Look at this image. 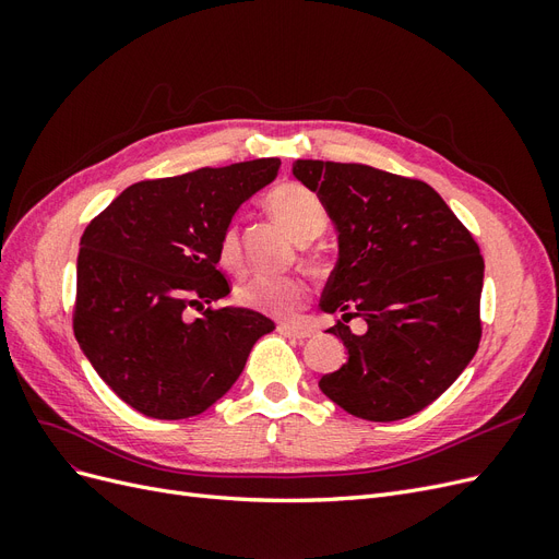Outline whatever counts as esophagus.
<instances>
[{"label":"esophagus","mask_w":559,"mask_h":559,"mask_svg":"<svg viewBox=\"0 0 559 559\" xmlns=\"http://www.w3.org/2000/svg\"><path fill=\"white\" fill-rule=\"evenodd\" d=\"M277 331L286 337H294V341H306L314 331L308 326H294V324H277Z\"/></svg>","instance_id":"1"}]
</instances>
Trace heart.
I'll return each mask as SVG.
<instances>
[{"label": "heart", "mask_w": 559, "mask_h": 559, "mask_svg": "<svg viewBox=\"0 0 559 559\" xmlns=\"http://www.w3.org/2000/svg\"><path fill=\"white\" fill-rule=\"evenodd\" d=\"M265 207L298 242H308L326 228V207L321 198L300 183H282L265 198ZM218 263L228 273H240L242 247L238 228H224L218 238ZM308 300V284L296 275H257L238 289V302L247 310L273 317H294Z\"/></svg>", "instance_id": "1"}]
</instances>
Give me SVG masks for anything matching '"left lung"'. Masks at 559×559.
Returning <instances> with one entry per match:
<instances>
[{"instance_id":"obj_1","label":"left lung","mask_w":559,"mask_h":559,"mask_svg":"<svg viewBox=\"0 0 559 559\" xmlns=\"http://www.w3.org/2000/svg\"><path fill=\"white\" fill-rule=\"evenodd\" d=\"M337 228V263L319 308L347 364L319 389L354 417L396 421L425 411L462 376L483 335L485 261L429 183L361 163L296 160ZM361 316L357 336L346 321Z\"/></svg>"}]
</instances>
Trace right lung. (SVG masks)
Masks as SVG:
<instances>
[{
	"label": "right lung",
	"instance_id": "right-lung-1",
	"mask_svg": "<svg viewBox=\"0 0 559 559\" xmlns=\"http://www.w3.org/2000/svg\"><path fill=\"white\" fill-rule=\"evenodd\" d=\"M277 170L280 158H259L138 181L83 230L74 335L130 408L156 419L205 413L275 329L261 312L205 302L230 294L218 238ZM189 307L201 317L189 320Z\"/></svg>",
	"mask_w": 559,
	"mask_h": 559
}]
</instances>
